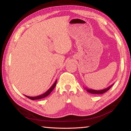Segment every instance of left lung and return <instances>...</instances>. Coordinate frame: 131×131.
Listing matches in <instances>:
<instances>
[{
    "label": "left lung",
    "mask_w": 131,
    "mask_h": 131,
    "mask_svg": "<svg viewBox=\"0 0 131 131\" xmlns=\"http://www.w3.org/2000/svg\"><path fill=\"white\" fill-rule=\"evenodd\" d=\"M113 85H110V87H108L107 88H105L104 90H100V91H96V90H89V89H86L85 90L87 91L88 92L90 93H92V94H103L105 93L106 92H107L108 90H110V88L112 87Z\"/></svg>",
    "instance_id": "left-lung-1"
}]
</instances>
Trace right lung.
I'll return each mask as SVG.
<instances>
[{"mask_svg": "<svg viewBox=\"0 0 131 131\" xmlns=\"http://www.w3.org/2000/svg\"><path fill=\"white\" fill-rule=\"evenodd\" d=\"M56 83H57V80L55 82V83H54L53 84V85L52 86V87L50 88L49 90L47 91L45 93H44L43 94H41V95L40 96H37V97H29V96H25L26 97H27V98L30 99V100H39V99H43V98H45L46 97L48 96L49 94L51 93V92L53 90V89L54 88L56 85Z\"/></svg>", "mask_w": 131, "mask_h": 131, "instance_id": "obj_1", "label": "right lung"}]
</instances>
